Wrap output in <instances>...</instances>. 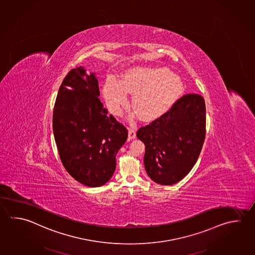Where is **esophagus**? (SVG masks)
I'll return each instance as SVG.
<instances>
[{
  "label": "esophagus",
  "mask_w": 255,
  "mask_h": 255,
  "mask_svg": "<svg viewBox=\"0 0 255 255\" xmlns=\"http://www.w3.org/2000/svg\"><path fill=\"white\" fill-rule=\"evenodd\" d=\"M128 137H129V139H135V137H136V130H135V129L131 128V127L128 128Z\"/></svg>",
  "instance_id": "34e87169"
}]
</instances>
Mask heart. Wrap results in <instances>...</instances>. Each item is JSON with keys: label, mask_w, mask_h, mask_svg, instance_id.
Returning <instances> with one entry per match:
<instances>
[{"label": "heart", "mask_w": 255, "mask_h": 255, "mask_svg": "<svg viewBox=\"0 0 255 255\" xmlns=\"http://www.w3.org/2000/svg\"><path fill=\"white\" fill-rule=\"evenodd\" d=\"M182 83L166 67H134L121 81L106 79L103 94L110 110L119 114L127 105V93L133 94L131 105L141 120L149 122L167 113L181 95Z\"/></svg>", "instance_id": "heart-1"}]
</instances>
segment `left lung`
I'll return each mask as SVG.
<instances>
[{"label":"left lung","instance_id":"8db88e82","mask_svg":"<svg viewBox=\"0 0 255 255\" xmlns=\"http://www.w3.org/2000/svg\"><path fill=\"white\" fill-rule=\"evenodd\" d=\"M136 135L145 144L143 160L149 178L160 185L176 184L192 169L204 144V98L197 94L183 96Z\"/></svg>","mask_w":255,"mask_h":255}]
</instances>
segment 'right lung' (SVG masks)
I'll list each match as a JSON object with an SVG mask.
<instances>
[{
    "label": "right lung",
    "mask_w": 255,
    "mask_h": 255,
    "mask_svg": "<svg viewBox=\"0 0 255 255\" xmlns=\"http://www.w3.org/2000/svg\"><path fill=\"white\" fill-rule=\"evenodd\" d=\"M99 96L96 74L77 67L64 78L53 111L54 137L63 166L90 188L109 181L116 154L128 137L125 126L108 116Z\"/></svg>",
    "instance_id": "obj_1"
}]
</instances>
